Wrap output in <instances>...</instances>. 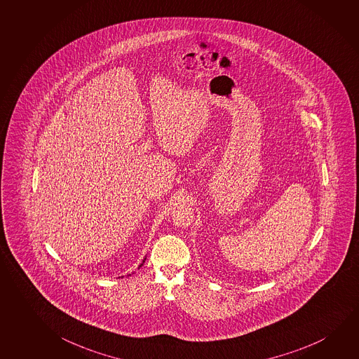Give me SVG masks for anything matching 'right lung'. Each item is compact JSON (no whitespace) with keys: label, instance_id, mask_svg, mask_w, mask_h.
<instances>
[{"label":"right lung","instance_id":"1","mask_svg":"<svg viewBox=\"0 0 359 359\" xmlns=\"http://www.w3.org/2000/svg\"><path fill=\"white\" fill-rule=\"evenodd\" d=\"M145 259H147V257H145ZM145 259H143V262H142V264H140V266H139V269H140V267L143 266L144 262H145Z\"/></svg>","mask_w":359,"mask_h":359}]
</instances>
